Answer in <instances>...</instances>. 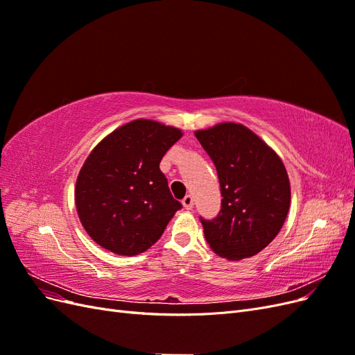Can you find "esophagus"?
Instances as JSON below:
<instances>
[{"mask_svg": "<svg viewBox=\"0 0 355 355\" xmlns=\"http://www.w3.org/2000/svg\"><path fill=\"white\" fill-rule=\"evenodd\" d=\"M182 204H184V207L187 210H191L192 207H194V200H192L191 196H185V198L182 200Z\"/></svg>", "mask_w": 355, "mask_h": 355, "instance_id": "1", "label": "esophagus"}]
</instances>
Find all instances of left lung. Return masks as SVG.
Returning a JSON list of instances; mask_svg holds the SVG:
<instances>
[{
	"label": "left lung",
	"mask_w": 355,
	"mask_h": 355,
	"mask_svg": "<svg viewBox=\"0 0 355 355\" xmlns=\"http://www.w3.org/2000/svg\"><path fill=\"white\" fill-rule=\"evenodd\" d=\"M196 137L216 167L223 197L216 218H200L204 237L230 261L254 256L287 218L290 182L283 161L243 124L220 123L196 132Z\"/></svg>",
	"instance_id": "left-lung-1"
}]
</instances>
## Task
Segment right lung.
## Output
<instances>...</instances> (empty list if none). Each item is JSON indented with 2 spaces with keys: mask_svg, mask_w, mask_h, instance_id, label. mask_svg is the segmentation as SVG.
Returning <instances> with one entry per match:
<instances>
[{
  "mask_svg": "<svg viewBox=\"0 0 355 355\" xmlns=\"http://www.w3.org/2000/svg\"><path fill=\"white\" fill-rule=\"evenodd\" d=\"M180 137L176 127L141 118L118 127L84 161L75 206L84 230L103 249L121 256L144 253L182 209L159 170Z\"/></svg>",
  "mask_w": 355,
  "mask_h": 355,
  "instance_id": "obj_1",
  "label": "right lung"
}]
</instances>
